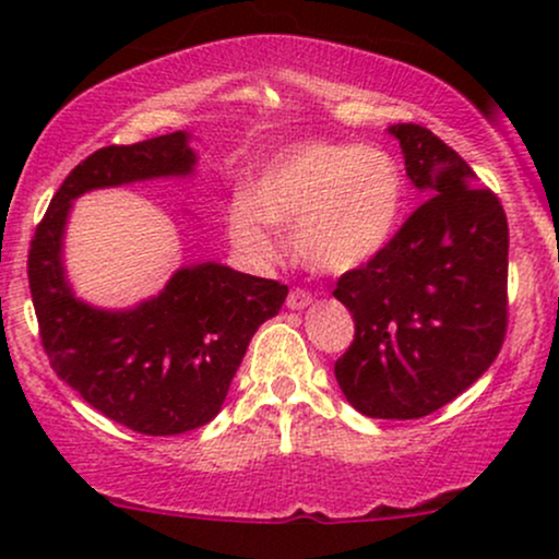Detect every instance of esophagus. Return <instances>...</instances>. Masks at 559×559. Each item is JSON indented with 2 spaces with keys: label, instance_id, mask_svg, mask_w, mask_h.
<instances>
[{
  "label": "esophagus",
  "instance_id": "obj_1",
  "mask_svg": "<svg viewBox=\"0 0 559 559\" xmlns=\"http://www.w3.org/2000/svg\"><path fill=\"white\" fill-rule=\"evenodd\" d=\"M310 305H312L310 292H305V288H292V292H288V299H286L288 310H305V307Z\"/></svg>",
  "mask_w": 559,
  "mask_h": 559
}]
</instances>
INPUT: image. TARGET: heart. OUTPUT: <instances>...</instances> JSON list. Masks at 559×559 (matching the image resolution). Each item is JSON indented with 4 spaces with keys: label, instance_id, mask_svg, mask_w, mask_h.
I'll use <instances>...</instances> for the list:
<instances>
[{
    "label": "heart",
    "instance_id": "heart-1",
    "mask_svg": "<svg viewBox=\"0 0 559 559\" xmlns=\"http://www.w3.org/2000/svg\"><path fill=\"white\" fill-rule=\"evenodd\" d=\"M402 207V168L383 146L310 141L267 163L226 221L230 239L254 262L278 252L273 226L292 228L301 265L349 273L389 247Z\"/></svg>",
    "mask_w": 559,
    "mask_h": 559
}]
</instances>
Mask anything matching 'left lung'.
<instances>
[{
	"label": "left lung",
	"mask_w": 559,
	"mask_h": 559,
	"mask_svg": "<svg viewBox=\"0 0 559 559\" xmlns=\"http://www.w3.org/2000/svg\"><path fill=\"white\" fill-rule=\"evenodd\" d=\"M426 202L376 260L338 278L355 342L336 360L346 402L368 418L431 415L478 381L507 331V217L499 197L428 128L391 126Z\"/></svg>",
	"instance_id": "left-lung-1"
}]
</instances>
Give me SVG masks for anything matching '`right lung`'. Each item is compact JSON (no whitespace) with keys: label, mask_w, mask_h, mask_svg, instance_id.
Instances as JSON below:
<instances>
[{"label":"right lung","mask_w":559,"mask_h":559,"mask_svg":"<svg viewBox=\"0 0 559 559\" xmlns=\"http://www.w3.org/2000/svg\"><path fill=\"white\" fill-rule=\"evenodd\" d=\"M189 133L105 146L70 170L36 226L28 284L55 373L102 415L146 436L194 431L221 413L254 331L278 316L288 288L199 262L170 275L157 297L128 310L79 299L62 265L73 199L94 189L191 176Z\"/></svg>","instance_id":"right-lung-1"}]
</instances>
